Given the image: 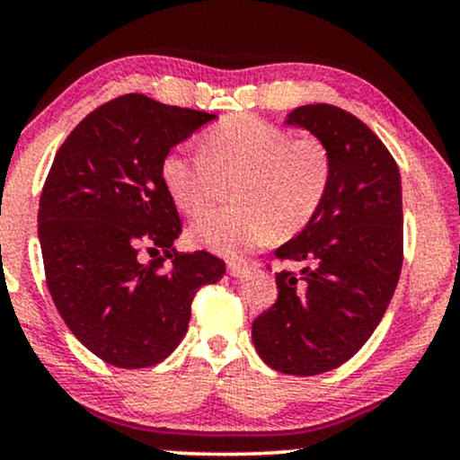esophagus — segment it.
<instances>
[{"mask_svg":"<svg viewBox=\"0 0 460 460\" xmlns=\"http://www.w3.org/2000/svg\"><path fill=\"white\" fill-rule=\"evenodd\" d=\"M226 267H229V273L234 278H242V276H248L250 270H252V263L242 257H231L226 261Z\"/></svg>","mask_w":460,"mask_h":460,"instance_id":"34e87169","label":"esophagus"}]
</instances>
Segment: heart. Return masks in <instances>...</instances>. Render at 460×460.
Returning a JSON list of instances; mask_svg holds the SVG:
<instances>
[{"label":"heart","mask_w":460,"mask_h":460,"mask_svg":"<svg viewBox=\"0 0 460 460\" xmlns=\"http://www.w3.org/2000/svg\"><path fill=\"white\" fill-rule=\"evenodd\" d=\"M234 206L203 214L190 240L231 254L290 237L321 210L333 178V159L316 136H293L252 114H231L203 136L201 153H170L161 176L173 203L195 217L212 203L217 173H235Z\"/></svg>","instance_id":"heart-1"}]
</instances>
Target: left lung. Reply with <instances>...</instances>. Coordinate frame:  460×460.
Instances as JSON below:
<instances>
[{"mask_svg": "<svg viewBox=\"0 0 460 460\" xmlns=\"http://www.w3.org/2000/svg\"><path fill=\"white\" fill-rule=\"evenodd\" d=\"M288 125L327 144V197L310 225L276 250L299 271L276 273L278 299L252 323V341L271 369L318 376L352 358L369 340L403 265L399 167L363 120L329 103L301 106Z\"/></svg>", "mask_w": 460, "mask_h": 460, "instance_id": "1", "label": "left lung"}]
</instances>
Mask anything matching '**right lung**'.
Segmentation results:
<instances>
[{"label": "right lung", "instance_id": "obj_1", "mask_svg": "<svg viewBox=\"0 0 460 460\" xmlns=\"http://www.w3.org/2000/svg\"><path fill=\"white\" fill-rule=\"evenodd\" d=\"M217 119L142 93L110 100L69 133L46 176L38 210L46 284L84 348L114 367H153L189 329L203 284L225 261L173 248L182 234L161 163Z\"/></svg>", "mask_w": 460, "mask_h": 460}]
</instances>
